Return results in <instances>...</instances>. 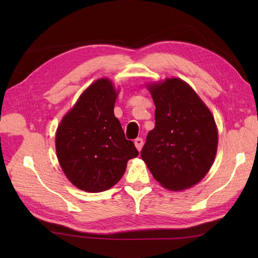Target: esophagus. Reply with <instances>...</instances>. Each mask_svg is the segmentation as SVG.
<instances>
[{
  "label": "esophagus",
  "instance_id": "34e87169",
  "mask_svg": "<svg viewBox=\"0 0 258 258\" xmlns=\"http://www.w3.org/2000/svg\"><path fill=\"white\" fill-rule=\"evenodd\" d=\"M134 144H135V147L136 149H138V151L139 152H141V150H142V147H143V140L142 139H136L135 141H134Z\"/></svg>",
  "mask_w": 258,
  "mask_h": 258
}]
</instances>
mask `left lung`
<instances>
[{
  "mask_svg": "<svg viewBox=\"0 0 258 258\" xmlns=\"http://www.w3.org/2000/svg\"><path fill=\"white\" fill-rule=\"evenodd\" d=\"M155 104V127L141 157L163 187L184 190L200 183L215 160L218 131L210 108L178 78L145 84Z\"/></svg>",
  "mask_w": 258,
  "mask_h": 258,
  "instance_id": "obj_1",
  "label": "left lung"
}]
</instances>
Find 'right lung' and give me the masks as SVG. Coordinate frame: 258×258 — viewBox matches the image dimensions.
Masks as SVG:
<instances>
[{
	"label": "right lung",
	"instance_id": "add662e5",
	"mask_svg": "<svg viewBox=\"0 0 258 258\" xmlns=\"http://www.w3.org/2000/svg\"><path fill=\"white\" fill-rule=\"evenodd\" d=\"M118 93L109 79L96 80L57 126L55 150L59 166L79 189L89 193L109 189L122 178L127 162L139 155L114 115Z\"/></svg>",
	"mask_w": 258,
	"mask_h": 258
}]
</instances>
